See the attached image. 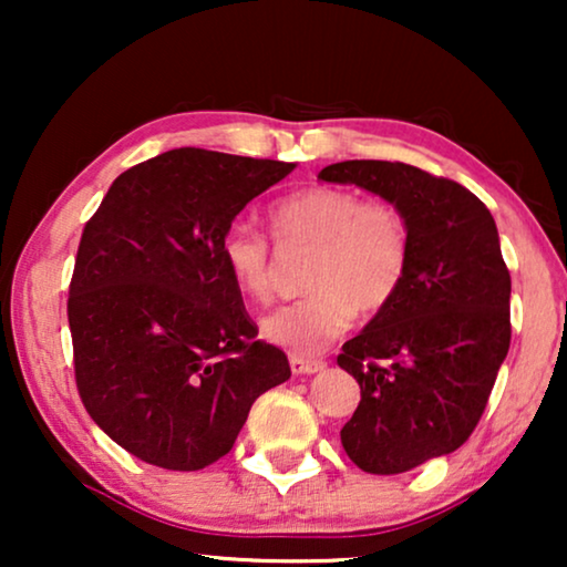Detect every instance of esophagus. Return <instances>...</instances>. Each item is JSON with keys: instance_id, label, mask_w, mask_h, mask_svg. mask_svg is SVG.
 I'll use <instances>...</instances> for the list:
<instances>
[{"instance_id": "1", "label": "esophagus", "mask_w": 567, "mask_h": 567, "mask_svg": "<svg viewBox=\"0 0 567 567\" xmlns=\"http://www.w3.org/2000/svg\"><path fill=\"white\" fill-rule=\"evenodd\" d=\"M289 363H291V371L297 377H301V374H317V371L324 369V361L305 359V355H291Z\"/></svg>"}]
</instances>
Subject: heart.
Masks as SVG:
<instances>
[{
  "label": "heart",
  "instance_id": "heart-1",
  "mask_svg": "<svg viewBox=\"0 0 567 567\" xmlns=\"http://www.w3.org/2000/svg\"><path fill=\"white\" fill-rule=\"evenodd\" d=\"M278 243H307V297L278 307L262 320V336L291 355H315L343 336L355 309L374 315L392 301L408 274L410 235L398 208L367 200L336 185L291 193L270 208ZM224 268L252 301L274 293V255L268 239L247 224H231L221 237Z\"/></svg>",
  "mask_w": 567,
  "mask_h": 567
}]
</instances>
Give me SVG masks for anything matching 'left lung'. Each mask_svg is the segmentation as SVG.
Listing matches in <instances>:
<instances>
[{
    "mask_svg": "<svg viewBox=\"0 0 567 567\" xmlns=\"http://www.w3.org/2000/svg\"><path fill=\"white\" fill-rule=\"evenodd\" d=\"M320 181L359 185L398 208L410 260L400 291L338 367L361 402L340 431L371 475H400L472 436L511 346V274L487 206L464 185L405 162L348 159Z\"/></svg>",
    "mask_w": 567,
    "mask_h": 567,
    "instance_id": "obj_1",
    "label": "left lung"
}]
</instances>
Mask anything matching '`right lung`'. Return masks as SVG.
<instances>
[{"instance_id": "add662e5", "label": "right lung", "mask_w": 567, "mask_h": 567, "mask_svg": "<svg viewBox=\"0 0 567 567\" xmlns=\"http://www.w3.org/2000/svg\"><path fill=\"white\" fill-rule=\"evenodd\" d=\"M293 162L169 150L115 177L84 224L69 284L76 390L115 444L162 470H204L252 402L291 377L224 268L221 237Z\"/></svg>"}]
</instances>
